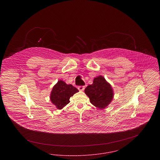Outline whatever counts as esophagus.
Returning <instances> with one entry per match:
<instances>
[{
  "mask_svg": "<svg viewBox=\"0 0 160 160\" xmlns=\"http://www.w3.org/2000/svg\"><path fill=\"white\" fill-rule=\"evenodd\" d=\"M84 88L85 87L83 86H78V89L80 91H83L84 90Z\"/></svg>",
  "mask_w": 160,
  "mask_h": 160,
  "instance_id": "1",
  "label": "esophagus"
}]
</instances>
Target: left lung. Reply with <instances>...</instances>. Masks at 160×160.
Segmentation results:
<instances>
[{
  "instance_id": "left-lung-1",
  "label": "left lung",
  "mask_w": 160,
  "mask_h": 160,
  "mask_svg": "<svg viewBox=\"0 0 160 160\" xmlns=\"http://www.w3.org/2000/svg\"><path fill=\"white\" fill-rule=\"evenodd\" d=\"M84 93L89 98L92 104L101 110L106 108L114 97L111 84L102 76L95 77L93 83L86 88Z\"/></svg>"
}]
</instances>
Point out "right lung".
<instances>
[{
  "mask_svg": "<svg viewBox=\"0 0 160 160\" xmlns=\"http://www.w3.org/2000/svg\"><path fill=\"white\" fill-rule=\"evenodd\" d=\"M78 92V90L72 84H68L60 80L52 89L50 100L58 109L61 110L70 102V97Z\"/></svg>",
  "mask_w": 160,
  "mask_h": 160,
  "instance_id": "obj_1",
  "label": "right lung"
}]
</instances>
